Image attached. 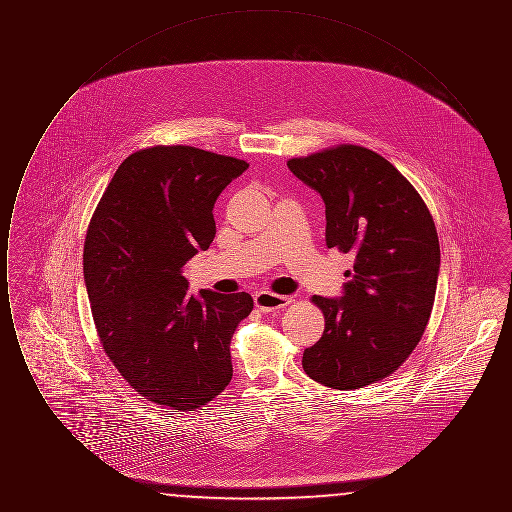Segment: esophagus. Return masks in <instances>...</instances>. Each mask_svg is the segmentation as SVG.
Here are the masks:
<instances>
[{
	"instance_id": "esophagus-1",
	"label": "esophagus",
	"mask_w": 512,
	"mask_h": 512,
	"mask_svg": "<svg viewBox=\"0 0 512 512\" xmlns=\"http://www.w3.org/2000/svg\"><path fill=\"white\" fill-rule=\"evenodd\" d=\"M255 307L261 313H272V311H280L284 307H288L292 303V297L286 295H276V293L259 292L255 297Z\"/></svg>"
}]
</instances>
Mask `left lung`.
<instances>
[{
	"instance_id": "1",
	"label": "left lung",
	"mask_w": 512,
	"mask_h": 512,
	"mask_svg": "<svg viewBox=\"0 0 512 512\" xmlns=\"http://www.w3.org/2000/svg\"><path fill=\"white\" fill-rule=\"evenodd\" d=\"M288 169L326 205V245L353 253L341 299L313 295L322 338L303 353L309 378L359 390L391 376L422 338L439 272L434 219L413 184L372 149L353 144L293 157Z\"/></svg>"
}]
</instances>
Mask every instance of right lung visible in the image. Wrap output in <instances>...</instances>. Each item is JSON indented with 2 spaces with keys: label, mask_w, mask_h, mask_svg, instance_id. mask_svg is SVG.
<instances>
[{
  "label": "right lung",
  "mask_w": 512,
  "mask_h": 512,
  "mask_svg": "<svg viewBox=\"0 0 512 512\" xmlns=\"http://www.w3.org/2000/svg\"><path fill=\"white\" fill-rule=\"evenodd\" d=\"M249 163L192 146L128 155L84 242V282L99 341L144 399L195 411L232 380L230 341L253 311L245 292L188 293L182 267L217 234L213 207Z\"/></svg>",
  "instance_id": "obj_1"
}]
</instances>
